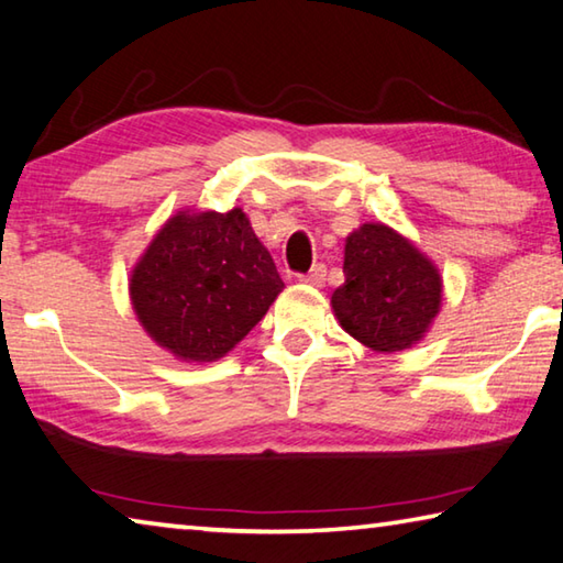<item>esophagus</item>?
<instances>
[{"label": "esophagus", "mask_w": 563, "mask_h": 563, "mask_svg": "<svg viewBox=\"0 0 563 563\" xmlns=\"http://www.w3.org/2000/svg\"><path fill=\"white\" fill-rule=\"evenodd\" d=\"M301 282L309 284V287H323V282H327V266L313 264L311 272L301 276Z\"/></svg>", "instance_id": "1"}]
</instances>
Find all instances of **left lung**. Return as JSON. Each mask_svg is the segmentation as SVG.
<instances>
[{"instance_id":"left-lung-1","label":"left lung","mask_w":563,"mask_h":563,"mask_svg":"<svg viewBox=\"0 0 563 563\" xmlns=\"http://www.w3.org/2000/svg\"><path fill=\"white\" fill-rule=\"evenodd\" d=\"M346 282L331 307L341 329L378 353L406 351L422 341L442 303L438 266L383 222H366L346 236Z\"/></svg>"}]
</instances>
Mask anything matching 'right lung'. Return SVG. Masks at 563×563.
<instances>
[{
	"mask_svg": "<svg viewBox=\"0 0 563 563\" xmlns=\"http://www.w3.org/2000/svg\"><path fill=\"white\" fill-rule=\"evenodd\" d=\"M131 301L157 346L187 363L222 358L279 297L284 282L240 207L177 212L131 272Z\"/></svg>",
	"mask_w": 563,
	"mask_h": 563,
	"instance_id": "1",
	"label": "right lung"
}]
</instances>
